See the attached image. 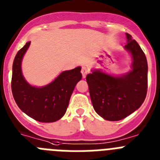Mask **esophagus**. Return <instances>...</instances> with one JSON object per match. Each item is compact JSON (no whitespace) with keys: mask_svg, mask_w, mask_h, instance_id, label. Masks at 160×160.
<instances>
[{"mask_svg":"<svg viewBox=\"0 0 160 160\" xmlns=\"http://www.w3.org/2000/svg\"><path fill=\"white\" fill-rule=\"evenodd\" d=\"M88 72V68L86 67H82L81 68V73H82V76H83V78H85L86 77V75H87Z\"/></svg>","mask_w":160,"mask_h":160,"instance_id":"obj_1","label":"esophagus"}]
</instances>
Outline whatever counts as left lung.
I'll return each instance as SVG.
<instances>
[{
	"instance_id": "obj_1",
	"label": "left lung",
	"mask_w": 160,
	"mask_h": 160,
	"mask_svg": "<svg viewBox=\"0 0 160 160\" xmlns=\"http://www.w3.org/2000/svg\"><path fill=\"white\" fill-rule=\"evenodd\" d=\"M124 48L132 57L131 70L113 76L99 69L87 75L94 110L109 121H118L137 110L144 101L148 89V62L144 52L132 37L126 33Z\"/></svg>"
}]
</instances>
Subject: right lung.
Returning a JSON list of instances; mask_svg holds the SVG:
<instances>
[{
	"instance_id": "right-lung-1",
	"label": "right lung",
	"mask_w": 160,
	"mask_h": 160,
	"mask_svg": "<svg viewBox=\"0 0 160 160\" xmlns=\"http://www.w3.org/2000/svg\"><path fill=\"white\" fill-rule=\"evenodd\" d=\"M30 41L17 53L12 64V92L19 108L29 117L42 123L59 120L67 111L72 92L81 80V67L64 71L48 84L42 87L31 85L21 71L23 57Z\"/></svg>"
}]
</instances>
